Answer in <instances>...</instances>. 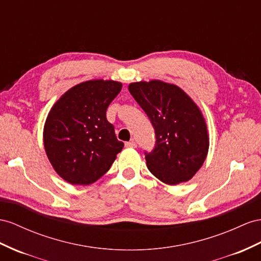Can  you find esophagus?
I'll return each instance as SVG.
<instances>
[{
  "mask_svg": "<svg viewBox=\"0 0 261 261\" xmlns=\"http://www.w3.org/2000/svg\"><path fill=\"white\" fill-rule=\"evenodd\" d=\"M125 148H137V143L131 140L129 142H125Z\"/></svg>",
  "mask_w": 261,
  "mask_h": 261,
  "instance_id": "obj_1",
  "label": "esophagus"
}]
</instances>
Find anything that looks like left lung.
I'll return each instance as SVG.
<instances>
[{
    "label": "left lung",
    "instance_id": "left-lung-1",
    "mask_svg": "<svg viewBox=\"0 0 261 261\" xmlns=\"http://www.w3.org/2000/svg\"><path fill=\"white\" fill-rule=\"evenodd\" d=\"M129 91L155 130V148L145 152L149 171L169 185L190 181L210 146L202 111L183 89L161 80L131 83Z\"/></svg>",
    "mask_w": 261,
    "mask_h": 261
}]
</instances>
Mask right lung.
<instances>
[{
	"label": "right lung",
	"instance_id": "right-lung-1",
	"mask_svg": "<svg viewBox=\"0 0 261 261\" xmlns=\"http://www.w3.org/2000/svg\"><path fill=\"white\" fill-rule=\"evenodd\" d=\"M121 88L115 80H88L67 90L51 107L44 125V146L51 166L66 182H96L121 152L124 144L106 117Z\"/></svg>",
	"mask_w": 261,
	"mask_h": 261
}]
</instances>
